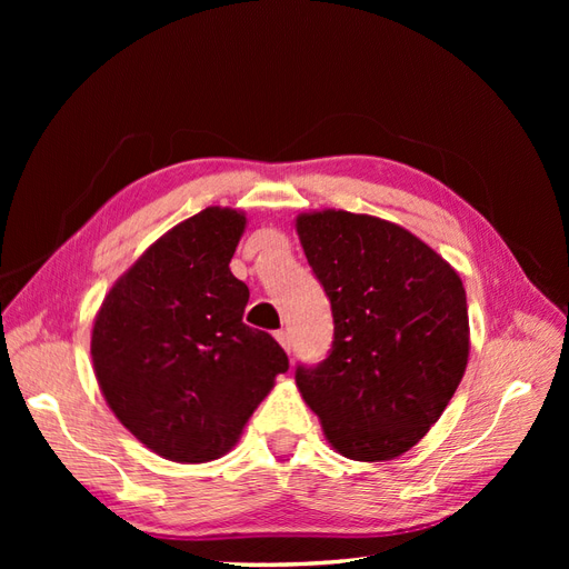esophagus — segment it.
Returning a JSON list of instances; mask_svg holds the SVG:
<instances>
[{"instance_id": "obj_1", "label": "esophagus", "mask_w": 569, "mask_h": 569, "mask_svg": "<svg viewBox=\"0 0 569 569\" xmlns=\"http://www.w3.org/2000/svg\"><path fill=\"white\" fill-rule=\"evenodd\" d=\"M274 339L280 341V347L289 353L291 351V337H289V332L287 330H280V332H274Z\"/></svg>"}]
</instances>
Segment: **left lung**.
Wrapping results in <instances>:
<instances>
[{"mask_svg":"<svg viewBox=\"0 0 569 569\" xmlns=\"http://www.w3.org/2000/svg\"><path fill=\"white\" fill-rule=\"evenodd\" d=\"M297 234L332 303V351L297 368V387L343 458L410 451L468 368L460 274L396 222L337 209L297 216Z\"/></svg>","mask_w":569,"mask_h":569,"instance_id":"left-lung-1","label":"left lung"}]
</instances>
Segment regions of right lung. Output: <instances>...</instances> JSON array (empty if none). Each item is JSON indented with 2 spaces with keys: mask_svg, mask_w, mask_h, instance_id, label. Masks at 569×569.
Here are the masks:
<instances>
[{
  "mask_svg": "<svg viewBox=\"0 0 569 569\" xmlns=\"http://www.w3.org/2000/svg\"><path fill=\"white\" fill-rule=\"evenodd\" d=\"M244 211L209 206L120 274L92 325L101 393L128 432L173 462L232 451L289 360L242 322L249 287L230 261Z\"/></svg>",
  "mask_w": 569,
  "mask_h": 569,
  "instance_id": "obj_1",
  "label": "right lung"
}]
</instances>
